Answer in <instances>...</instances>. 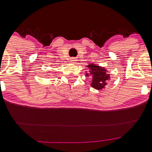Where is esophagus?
Listing matches in <instances>:
<instances>
[{"label": "esophagus", "instance_id": "obj_1", "mask_svg": "<svg viewBox=\"0 0 152 152\" xmlns=\"http://www.w3.org/2000/svg\"><path fill=\"white\" fill-rule=\"evenodd\" d=\"M76 61H77V59L75 58H71V61H72V62H75Z\"/></svg>", "mask_w": 152, "mask_h": 152}]
</instances>
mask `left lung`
I'll list each match as a JSON object with an SVG mask.
<instances>
[{"label":"left lung","instance_id":"obj_1","mask_svg":"<svg viewBox=\"0 0 152 152\" xmlns=\"http://www.w3.org/2000/svg\"><path fill=\"white\" fill-rule=\"evenodd\" d=\"M88 68L91 69L90 74L91 75V86L93 88L98 90H101L104 88L107 85V80L110 79V75L107 74V70L105 68H101L95 64H89ZM88 74H87V76Z\"/></svg>","mask_w":152,"mask_h":152}]
</instances>
